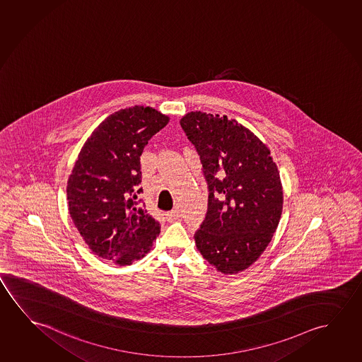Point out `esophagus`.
Here are the masks:
<instances>
[{
    "mask_svg": "<svg viewBox=\"0 0 362 362\" xmlns=\"http://www.w3.org/2000/svg\"><path fill=\"white\" fill-rule=\"evenodd\" d=\"M166 215V218L168 221H175V220H177L180 218V210L178 209H175L173 211H168V213L165 214Z\"/></svg>",
    "mask_w": 362,
    "mask_h": 362,
    "instance_id": "obj_1",
    "label": "esophagus"
}]
</instances>
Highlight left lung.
<instances>
[{
	"label": "left lung",
	"mask_w": 362,
	"mask_h": 362,
	"mask_svg": "<svg viewBox=\"0 0 362 362\" xmlns=\"http://www.w3.org/2000/svg\"><path fill=\"white\" fill-rule=\"evenodd\" d=\"M180 124L200 155L210 191L196 247L218 272L238 274L258 260L279 224L278 167L268 146L226 115L196 110Z\"/></svg>",
	"instance_id": "8db88e82"
}]
</instances>
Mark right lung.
<instances>
[{
	"label": "right lung",
	"mask_w": 362,
	"mask_h": 362,
	"mask_svg": "<svg viewBox=\"0 0 362 362\" xmlns=\"http://www.w3.org/2000/svg\"><path fill=\"white\" fill-rule=\"evenodd\" d=\"M170 117L134 105L107 117L81 147L66 186L71 220L99 258L129 265L146 257L160 235L137 194L141 155Z\"/></svg>",
	"instance_id": "add662e5"
}]
</instances>
